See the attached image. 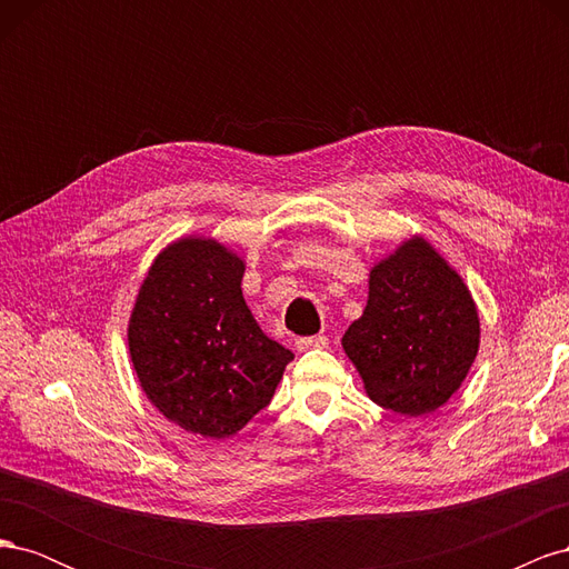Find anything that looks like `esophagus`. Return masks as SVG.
I'll return each mask as SVG.
<instances>
[{
  "instance_id": "obj_1",
  "label": "esophagus",
  "mask_w": 569,
  "mask_h": 569,
  "mask_svg": "<svg viewBox=\"0 0 569 569\" xmlns=\"http://www.w3.org/2000/svg\"><path fill=\"white\" fill-rule=\"evenodd\" d=\"M325 347H327V337L325 335L297 339V351H311V349H325Z\"/></svg>"
}]
</instances>
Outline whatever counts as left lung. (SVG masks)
<instances>
[{"instance_id":"obj_1","label":"left lung","mask_w":569,"mask_h":569,"mask_svg":"<svg viewBox=\"0 0 569 569\" xmlns=\"http://www.w3.org/2000/svg\"><path fill=\"white\" fill-rule=\"evenodd\" d=\"M341 347L377 406L418 418L449 401L475 363L477 306L435 247L412 237L370 270L368 306Z\"/></svg>"}]
</instances>
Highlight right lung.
I'll return each instance as SVG.
<instances>
[{
	"label": "right lung",
	"instance_id": "1",
	"mask_svg": "<svg viewBox=\"0 0 569 569\" xmlns=\"http://www.w3.org/2000/svg\"><path fill=\"white\" fill-rule=\"evenodd\" d=\"M242 278V258L216 239H180L149 268L128 325L147 399L206 439H226L263 410L295 358L253 320Z\"/></svg>",
	"mask_w": 569,
	"mask_h": 569
}]
</instances>
